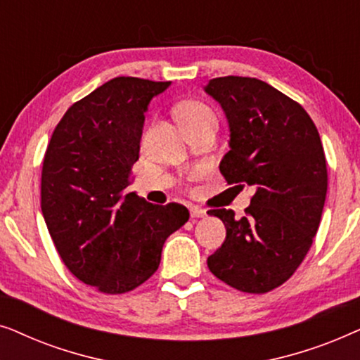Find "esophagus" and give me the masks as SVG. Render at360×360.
I'll return each mask as SVG.
<instances>
[{
  "instance_id": "esophagus-1",
  "label": "esophagus",
  "mask_w": 360,
  "mask_h": 360,
  "mask_svg": "<svg viewBox=\"0 0 360 360\" xmlns=\"http://www.w3.org/2000/svg\"><path fill=\"white\" fill-rule=\"evenodd\" d=\"M190 216H191V219L203 218V216H206V210L200 208V206H191V208H190Z\"/></svg>"
}]
</instances>
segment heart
<instances>
[{
    "label": "heart",
    "instance_id": "heart-1",
    "mask_svg": "<svg viewBox=\"0 0 360 360\" xmlns=\"http://www.w3.org/2000/svg\"><path fill=\"white\" fill-rule=\"evenodd\" d=\"M176 120L184 126L195 124V122L214 120L213 111L208 106L203 105L200 101H185L180 106H176Z\"/></svg>",
    "mask_w": 360,
    "mask_h": 360
}]
</instances>
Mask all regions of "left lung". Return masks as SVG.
I'll list each match as a JSON object with an SVG mask.
<instances>
[{"label":"left lung","instance_id":"8db88e82","mask_svg":"<svg viewBox=\"0 0 360 360\" xmlns=\"http://www.w3.org/2000/svg\"><path fill=\"white\" fill-rule=\"evenodd\" d=\"M205 91L229 126L221 174L228 184L254 188L243 218L233 210L208 211L226 228L208 267L236 290L267 293L303 262L321 221L328 190L321 139L297 101L257 78H213Z\"/></svg>","mask_w":360,"mask_h":360}]
</instances>
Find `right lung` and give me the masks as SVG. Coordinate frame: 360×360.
<instances>
[{
  "instance_id": "right-lung-1",
  "label": "right lung",
  "mask_w": 360,
  "mask_h": 360,
  "mask_svg": "<svg viewBox=\"0 0 360 360\" xmlns=\"http://www.w3.org/2000/svg\"><path fill=\"white\" fill-rule=\"evenodd\" d=\"M170 82L116 77L68 108L47 146L41 208L67 269L108 295L139 287L159 269L185 206L147 203L131 185L144 112Z\"/></svg>"
}]
</instances>
